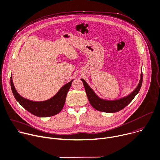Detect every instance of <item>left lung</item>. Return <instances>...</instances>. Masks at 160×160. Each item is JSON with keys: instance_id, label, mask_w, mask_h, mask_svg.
<instances>
[{"instance_id": "left-lung-1", "label": "left lung", "mask_w": 160, "mask_h": 160, "mask_svg": "<svg viewBox=\"0 0 160 160\" xmlns=\"http://www.w3.org/2000/svg\"><path fill=\"white\" fill-rule=\"evenodd\" d=\"M81 80L83 82L88 100L91 106L94 109L98 111L107 113H115L122 110L125 107L128 105L134 98L136 94L139 92L142 83V72H141V79L139 83L132 92H131L128 96H127L126 97L113 101L104 100L100 98L94 92V91L89 86L86 82L83 79H81Z\"/></svg>"}]
</instances>
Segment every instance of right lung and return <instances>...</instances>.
<instances>
[{
	"instance_id": "1",
	"label": "right lung",
	"mask_w": 160,
	"mask_h": 160,
	"mask_svg": "<svg viewBox=\"0 0 160 160\" xmlns=\"http://www.w3.org/2000/svg\"><path fill=\"white\" fill-rule=\"evenodd\" d=\"M65 84L52 98L43 102H33L22 97L16 91L11 76V87L16 100L22 107L33 115L40 117H47L58 113L65 104L67 94L70 89L72 82Z\"/></svg>"
}]
</instances>
